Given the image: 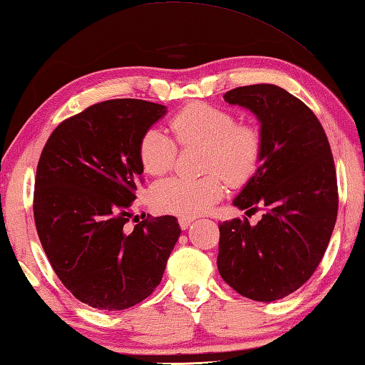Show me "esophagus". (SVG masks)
<instances>
[{
	"instance_id": "obj_1",
	"label": "esophagus",
	"mask_w": 365,
	"mask_h": 365,
	"mask_svg": "<svg viewBox=\"0 0 365 365\" xmlns=\"http://www.w3.org/2000/svg\"><path fill=\"white\" fill-rule=\"evenodd\" d=\"M193 222H195V217H180V218H178V225H180L182 230H187Z\"/></svg>"
}]
</instances>
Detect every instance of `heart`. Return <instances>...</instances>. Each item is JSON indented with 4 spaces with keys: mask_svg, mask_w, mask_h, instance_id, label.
Wrapping results in <instances>:
<instances>
[{
    "mask_svg": "<svg viewBox=\"0 0 365 365\" xmlns=\"http://www.w3.org/2000/svg\"><path fill=\"white\" fill-rule=\"evenodd\" d=\"M169 128L182 147L204 145L197 178L172 177L150 191L153 207L168 214L191 217L209 210L231 185L249 182L263 153L262 132L249 123H237L228 110L207 103H190L170 118ZM161 129L145 130L138 142V161L148 175L160 177L174 168L177 145Z\"/></svg>",
    "mask_w": 365,
    "mask_h": 365,
    "instance_id": "1",
    "label": "heart"
}]
</instances>
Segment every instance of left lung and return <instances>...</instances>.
<instances>
[{
  "label": "left lung",
  "mask_w": 365,
  "mask_h": 365,
  "mask_svg": "<svg viewBox=\"0 0 365 365\" xmlns=\"http://www.w3.org/2000/svg\"><path fill=\"white\" fill-rule=\"evenodd\" d=\"M257 115L262 161L233 204L264 210L218 225V273L237 294L274 302L295 292L321 263L336 222L334 156L319 119L300 98L274 84H252L223 96Z\"/></svg>",
  "instance_id": "left-lung-1"
}]
</instances>
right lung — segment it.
<instances>
[{
  "instance_id": "obj_1",
  "label": "right lung",
  "mask_w": 365,
  "mask_h": 365,
  "mask_svg": "<svg viewBox=\"0 0 365 365\" xmlns=\"http://www.w3.org/2000/svg\"><path fill=\"white\" fill-rule=\"evenodd\" d=\"M165 111L138 98L91 105L58 124L41 151L33 195L39 241L63 286L92 308L119 311L151 295L180 236L172 215L128 227L142 183L138 142Z\"/></svg>"
}]
</instances>
